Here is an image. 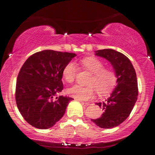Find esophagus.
<instances>
[{
  "instance_id": "34e87169",
  "label": "esophagus",
  "mask_w": 155,
  "mask_h": 155,
  "mask_svg": "<svg viewBox=\"0 0 155 155\" xmlns=\"http://www.w3.org/2000/svg\"><path fill=\"white\" fill-rule=\"evenodd\" d=\"M82 105H83L84 107H87V106L90 105V103H87V102H83V101H80Z\"/></svg>"
}]
</instances>
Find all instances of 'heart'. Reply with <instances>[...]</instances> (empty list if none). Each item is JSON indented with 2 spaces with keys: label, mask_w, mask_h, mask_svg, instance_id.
Masks as SVG:
<instances>
[{
  "label": "heart",
  "mask_w": 155,
  "mask_h": 155,
  "mask_svg": "<svg viewBox=\"0 0 155 155\" xmlns=\"http://www.w3.org/2000/svg\"><path fill=\"white\" fill-rule=\"evenodd\" d=\"M83 67L90 73L86 83L88 86L79 85L72 86L67 90V93L79 100H88L93 98L96 93L101 96L110 93L117 84L116 73L110 69L105 68L102 60L94 56L86 57L82 62ZM77 66L73 62H69L62 69V77L68 83H72L77 74Z\"/></svg>",
  "instance_id": "heart-1"
}]
</instances>
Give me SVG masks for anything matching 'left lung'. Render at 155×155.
<instances>
[{
	"label": "left lung",
	"mask_w": 155,
	"mask_h": 155,
	"mask_svg": "<svg viewBox=\"0 0 155 155\" xmlns=\"http://www.w3.org/2000/svg\"><path fill=\"white\" fill-rule=\"evenodd\" d=\"M96 55L107 58L110 62L117 78V85L105 102L97 104L104 110L101 117L91 120L101 128H113L129 117L137 100L136 72L129 58L119 51L102 49L97 51Z\"/></svg>",
	"instance_id": "1"
}]
</instances>
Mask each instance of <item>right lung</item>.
<instances>
[{"label":"right lung","mask_w":155,"mask_h":155,"mask_svg":"<svg viewBox=\"0 0 155 155\" xmlns=\"http://www.w3.org/2000/svg\"><path fill=\"white\" fill-rule=\"evenodd\" d=\"M75 53L44 50L31 55L17 78L15 100L29 124L48 129L58 122L72 98L58 96L63 90L62 69Z\"/></svg>","instance_id":"obj_1"}]
</instances>
